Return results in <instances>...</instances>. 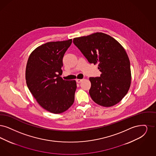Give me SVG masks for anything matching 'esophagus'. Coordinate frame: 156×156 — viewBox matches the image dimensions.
I'll list each match as a JSON object with an SVG mask.
<instances>
[{
  "label": "esophagus",
  "instance_id": "obj_1",
  "mask_svg": "<svg viewBox=\"0 0 156 156\" xmlns=\"http://www.w3.org/2000/svg\"><path fill=\"white\" fill-rule=\"evenodd\" d=\"M82 81H83V79H76V82L78 83H81Z\"/></svg>",
  "mask_w": 156,
  "mask_h": 156
}]
</instances>
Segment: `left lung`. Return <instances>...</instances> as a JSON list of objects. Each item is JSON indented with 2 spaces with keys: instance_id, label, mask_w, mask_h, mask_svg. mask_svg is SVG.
Returning <instances> with one entry per match:
<instances>
[{
  "instance_id": "1",
  "label": "left lung",
  "mask_w": 156,
  "mask_h": 156,
  "mask_svg": "<svg viewBox=\"0 0 156 156\" xmlns=\"http://www.w3.org/2000/svg\"><path fill=\"white\" fill-rule=\"evenodd\" d=\"M73 42L90 63L98 64L100 77H90L89 93L97 104L109 107L121 101L131 84L128 56L114 38L102 33L75 38Z\"/></svg>"
}]
</instances>
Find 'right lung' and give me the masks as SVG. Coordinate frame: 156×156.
<instances>
[{
    "label": "right lung",
    "instance_id": "right-lung-1",
    "mask_svg": "<svg viewBox=\"0 0 156 156\" xmlns=\"http://www.w3.org/2000/svg\"><path fill=\"white\" fill-rule=\"evenodd\" d=\"M72 40L49 42L35 48L30 55L26 69L27 87L42 108L61 114L74 102L75 80H65L62 59Z\"/></svg>",
    "mask_w": 156,
    "mask_h": 156
}]
</instances>
